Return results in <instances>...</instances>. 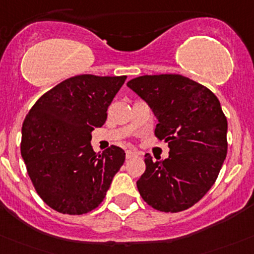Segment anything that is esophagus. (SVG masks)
<instances>
[{"label":"esophagus","instance_id":"obj_1","mask_svg":"<svg viewBox=\"0 0 254 254\" xmlns=\"http://www.w3.org/2000/svg\"><path fill=\"white\" fill-rule=\"evenodd\" d=\"M138 156V153H137L136 151H132V149H128V151H126V158L127 159H131L133 158V157Z\"/></svg>","mask_w":254,"mask_h":254}]
</instances>
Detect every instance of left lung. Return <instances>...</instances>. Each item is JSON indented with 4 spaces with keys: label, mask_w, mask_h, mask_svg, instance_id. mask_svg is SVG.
Masks as SVG:
<instances>
[{
    "label": "left lung",
    "mask_w": 254,
    "mask_h": 254,
    "mask_svg": "<svg viewBox=\"0 0 254 254\" xmlns=\"http://www.w3.org/2000/svg\"><path fill=\"white\" fill-rule=\"evenodd\" d=\"M127 86L152 108L158 118L154 136L170 147L165 161L146 154L139 194L157 211H186L211 190L227 156L221 103L211 89L182 74H144Z\"/></svg>",
    "instance_id": "obj_1"
}]
</instances>
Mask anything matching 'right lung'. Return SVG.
Returning <instances> with one entry per match:
<instances>
[{"mask_svg": "<svg viewBox=\"0 0 254 254\" xmlns=\"http://www.w3.org/2000/svg\"><path fill=\"white\" fill-rule=\"evenodd\" d=\"M126 78L69 77L43 93L26 116L21 154L36 192L55 211L79 216L97 208L123 165L120 147L93 152L91 132L105 125Z\"/></svg>", "mask_w": 254, "mask_h": 254, "instance_id": "right-lung-1", "label": "right lung"}]
</instances>
